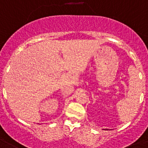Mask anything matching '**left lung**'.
I'll list each match as a JSON object with an SVG mask.
<instances>
[{
    "label": "left lung",
    "mask_w": 148,
    "mask_h": 148,
    "mask_svg": "<svg viewBox=\"0 0 148 148\" xmlns=\"http://www.w3.org/2000/svg\"><path fill=\"white\" fill-rule=\"evenodd\" d=\"M103 130H104V129H103ZM105 130H107V129H105Z\"/></svg>",
    "instance_id": "left-lung-1"
}]
</instances>
